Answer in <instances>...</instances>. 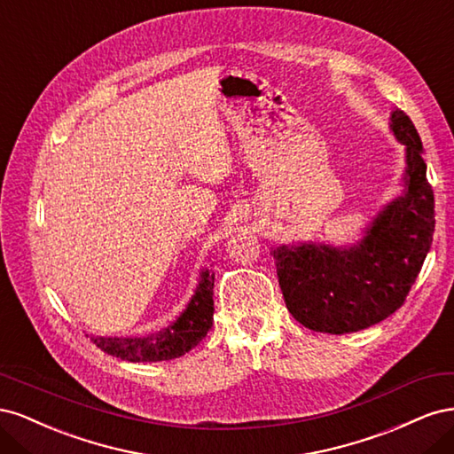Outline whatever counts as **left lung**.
Instances as JSON below:
<instances>
[{"mask_svg": "<svg viewBox=\"0 0 454 454\" xmlns=\"http://www.w3.org/2000/svg\"><path fill=\"white\" fill-rule=\"evenodd\" d=\"M390 127L405 145L407 191L379 214L362 244L280 246L270 254L287 310L314 332L342 335L388 318L405 303L432 248L434 191L420 136L402 109L392 112Z\"/></svg>", "mask_w": 454, "mask_h": 454, "instance_id": "obj_1", "label": "left lung"}]
</instances>
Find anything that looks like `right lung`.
Here are the masks:
<instances>
[{"instance_id": "right-lung-1", "label": "right lung", "mask_w": 454, "mask_h": 454, "mask_svg": "<svg viewBox=\"0 0 454 454\" xmlns=\"http://www.w3.org/2000/svg\"><path fill=\"white\" fill-rule=\"evenodd\" d=\"M214 274L202 272V280L187 309L172 325L145 337H90L109 356L129 362H162L180 358L208 335L214 322Z\"/></svg>"}]
</instances>
